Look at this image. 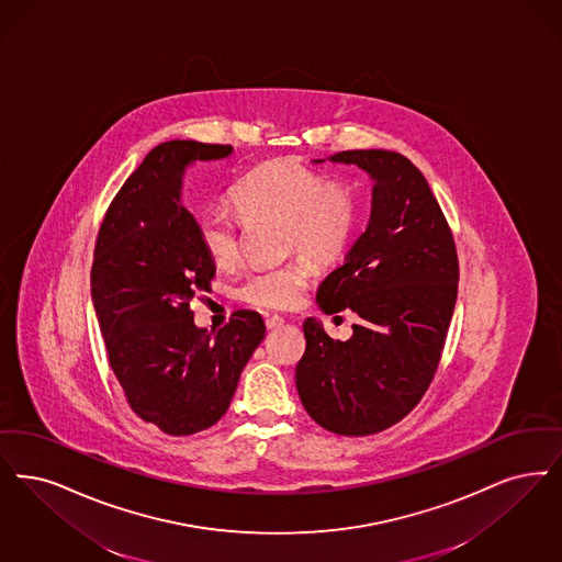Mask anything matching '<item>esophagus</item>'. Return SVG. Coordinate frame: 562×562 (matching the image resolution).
I'll return each mask as SVG.
<instances>
[{
	"mask_svg": "<svg viewBox=\"0 0 562 562\" xmlns=\"http://www.w3.org/2000/svg\"><path fill=\"white\" fill-rule=\"evenodd\" d=\"M282 324H284V317H280V315H270V317L266 319V326H268L270 330L271 328H280Z\"/></svg>",
	"mask_w": 562,
	"mask_h": 562,
	"instance_id": "obj_1",
	"label": "esophagus"
}]
</instances>
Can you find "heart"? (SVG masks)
I'll use <instances>...</instances> for the list:
<instances>
[{
	"mask_svg": "<svg viewBox=\"0 0 562 562\" xmlns=\"http://www.w3.org/2000/svg\"><path fill=\"white\" fill-rule=\"evenodd\" d=\"M232 201L247 222H278L284 227V248L301 250L315 263L335 261L347 247L358 204L353 190L292 158L268 160L232 190ZM196 234L204 252L220 268H232L240 257V222L229 211L209 206L196 217ZM310 284L303 259L250 271L238 296L261 310H291Z\"/></svg>",
	"mask_w": 562,
	"mask_h": 562,
	"instance_id": "heart-1",
	"label": "heart"
}]
</instances>
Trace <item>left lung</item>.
<instances>
[{"label":"left lung","mask_w":562,"mask_h":562,"mask_svg":"<svg viewBox=\"0 0 562 562\" xmlns=\"http://www.w3.org/2000/svg\"><path fill=\"white\" fill-rule=\"evenodd\" d=\"M330 160L358 165L372 178V211L315 299L322 312L351 310L360 322L351 338L333 340L307 317L294 379L319 427L363 437L400 423L427 393L456 305L458 255L448 220L412 160L391 150H345Z\"/></svg>","instance_id":"1"}]
</instances>
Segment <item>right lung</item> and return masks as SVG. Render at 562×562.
Segmentation results:
<instances>
[{"label":"right lung","mask_w":562,"mask_h":562,"mask_svg":"<svg viewBox=\"0 0 562 562\" xmlns=\"http://www.w3.org/2000/svg\"><path fill=\"white\" fill-rule=\"evenodd\" d=\"M229 155L224 144H158L114 196L93 250L91 301L114 376L135 414L173 437L224 416L266 337L257 312L238 310L209 333L190 307L196 292L211 289L215 263L181 204V180L194 160Z\"/></svg>","instance_id":"obj_1"}]
</instances>
